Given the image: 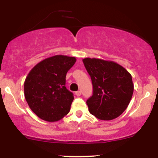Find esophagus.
Segmentation results:
<instances>
[{
  "mask_svg": "<svg viewBox=\"0 0 158 158\" xmlns=\"http://www.w3.org/2000/svg\"><path fill=\"white\" fill-rule=\"evenodd\" d=\"M75 94H76V96H77V97H79V96L81 95V91L78 90V91L75 92Z\"/></svg>",
  "mask_w": 158,
  "mask_h": 158,
  "instance_id": "esophagus-1",
  "label": "esophagus"
}]
</instances>
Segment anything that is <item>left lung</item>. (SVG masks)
<instances>
[{
  "label": "left lung",
  "instance_id": "left-lung-1",
  "mask_svg": "<svg viewBox=\"0 0 158 158\" xmlns=\"http://www.w3.org/2000/svg\"><path fill=\"white\" fill-rule=\"evenodd\" d=\"M82 61L94 88L93 96L86 102L89 112L101 120L118 117L133 95L131 73L113 61L97 58H85Z\"/></svg>",
  "mask_w": 158,
  "mask_h": 158
}]
</instances>
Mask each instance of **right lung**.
<instances>
[{
  "instance_id": "obj_1",
  "label": "right lung",
  "mask_w": 158,
  "mask_h": 158,
  "mask_svg": "<svg viewBox=\"0 0 158 158\" xmlns=\"http://www.w3.org/2000/svg\"><path fill=\"white\" fill-rule=\"evenodd\" d=\"M76 61L75 57L68 56H50L38 63L27 76L25 99L39 118L56 122L69 113L73 96L65 87V78Z\"/></svg>"
}]
</instances>
